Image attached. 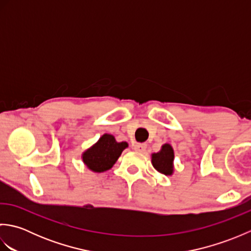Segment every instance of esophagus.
Instances as JSON below:
<instances>
[{
    "label": "esophagus",
    "mask_w": 251,
    "mask_h": 251,
    "mask_svg": "<svg viewBox=\"0 0 251 251\" xmlns=\"http://www.w3.org/2000/svg\"><path fill=\"white\" fill-rule=\"evenodd\" d=\"M147 149L146 143H135L134 145V150L138 152H145Z\"/></svg>",
    "instance_id": "34e87169"
}]
</instances>
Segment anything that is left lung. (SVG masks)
<instances>
[{
    "label": "left lung",
    "instance_id": "obj_1",
    "mask_svg": "<svg viewBox=\"0 0 251 251\" xmlns=\"http://www.w3.org/2000/svg\"><path fill=\"white\" fill-rule=\"evenodd\" d=\"M174 150L168 143L164 145L161 151L152 154L153 167L165 176H172L174 173Z\"/></svg>",
    "mask_w": 251,
    "mask_h": 251
}]
</instances>
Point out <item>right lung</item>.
I'll use <instances>...</instances> for the list:
<instances>
[{"label":"right lung","mask_w":251,"mask_h":251,"mask_svg":"<svg viewBox=\"0 0 251 251\" xmlns=\"http://www.w3.org/2000/svg\"><path fill=\"white\" fill-rule=\"evenodd\" d=\"M127 147V142H117L112 135L104 134L97 143L83 153V162L93 172L103 173L112 168Z\"/></svg>","instance_id":"obj_1"}]
</instances>
